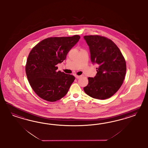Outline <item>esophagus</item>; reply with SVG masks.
<instances>
[{"label":"esophagus","instance_id":"esophagus-1","mask_svg":"<svg viewBox=\"0 0 148 148\" xmlns=\"http://www.w3.org/2000/svg\"><path fill=\"white\" fill-rule=\"evenodd\" d=\"M75 77H76V79H80L81 77V76H79V75H75Z\"/></svg>","mask_w":148,"mask_h":148}]
</instances>
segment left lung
I'll use <instances>...</instances> for the list:
<instances>
[{
	"label": "left lung",
	"mask_w": 148,
	"mask_h": 148,
	"mask_svg": "<svg viewBox=\"0 0 148 148\" xmlns=\"http://www.w3.org/2000/svg\"><path fill=\"white\" fill-rule=\"evenodd\" d=\"M84 38L89 46L92 62L99 66L96 75L88 78V84L84 90L93 98H109L120 88L124 80L125 58L116 45L108 38L98 35Z\"/></svg>",
	"instance_id": "left-lung-1"
}]
</instances>
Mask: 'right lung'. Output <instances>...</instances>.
I'll use <instances>...</instances> for the list:
<instances>
[{
  "label": "right lung",
  "mask_w": 148,
  "mask_h": 148,
  "mask_svg": "<svg viewBox=\"0 0 148 148\" xmlns=\"http://www.w3.org/2000/svg\"><path fill=\"white\" fill-rule=\"evenodd\" d=\"M80 36L49 37L32 49L27 59L25 72L31 87L40 98L54 102L67 93L75 77L57 71L56 65L66 60L69 51Z\"/></svg>",
  "instance_id": "add662e5"
}]
</instances>
